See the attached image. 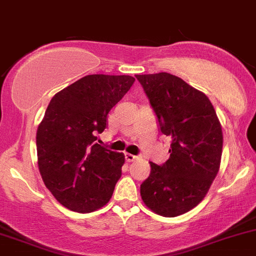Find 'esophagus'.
<instances>
[{"instance_id":"34e87169","label":"esophagus","mask_w":256,"mask_h":256,"mask_svg":"<svg viewBox=\"0 0 256 256\" xmlns=\"http://www.w3.org/2000/svg\"><path fill=\"white\" fill-rule=\"evenodd\" d=\"M138 156L136 155H132V154H126V160H127L128 162H133L136 160H138Z\"/></svg>"}]
</instances>
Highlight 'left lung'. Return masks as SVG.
Instances as JSON below:
<instances>
[{
    "instance_id": "8db88e82",
    "label": "left lung",
    "mask_w": 256,
    "mask_h": 256,
    "mask_svg": "<svg viewBox=\"0 0 256 256\" xmlns=\"http://www.w3.org/2000/svg\"><path fill=\"white\" fill-rule=\"evenodd\" d=\"M162 134L171 136L170 158L150 162V176L140 186L148 208L164 217L188 212L205 198L220 168L221 124L204 92L170 73L136 76Z\"/></svg>"
}]
</instances>
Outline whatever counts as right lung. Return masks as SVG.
Segmentation results:
<instances>
[{
  "label": "right lung",
  "instance_id": "1",
  "mask_svg": "<svg viewBox=\"0 0 256 256\" xmlns=\"http://www.w3.org/2000/svg\"><path fill=\"white\" fill-rule=\"evenodd\" d=\"M136 79L92 74L51 98L36 133L38 164L46 188L64 208L92 212L111 199L124 155L101 146L107 114Z\"/></svg>",
  "mask_w": 256,
  "mask_h": 256
}]
</instances>
